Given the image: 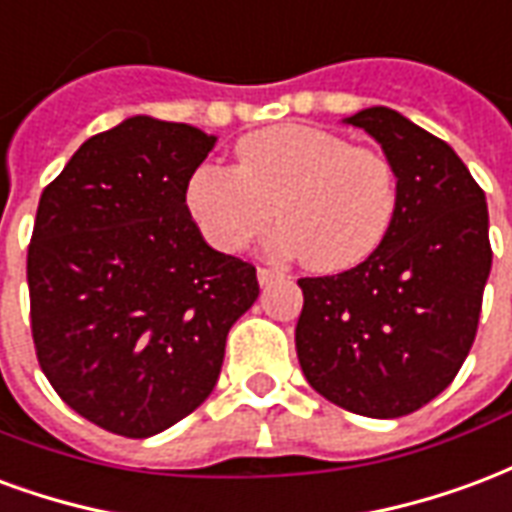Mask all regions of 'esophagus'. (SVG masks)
Listing matches in <instances>:
<instances>
[{
	"instance_id": "34e87169",
	"label": "esophagus",
	"mask_w": 512,
	"mask_h": 512,
	"mask_svg": "<svg viewBox=\"0 0 512 512\" xmlns=\"http://www.w3.org/2000/svg\"><path fill=\"white\" fill-rule=\"evenodd\" d=\"M256 275H259L261 286H272V283L281 281L283 278L281 270H270V267H259V272H256Z\"/></svg>"
}]
</instances>
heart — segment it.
Instances as JSON below:
<instances>
[{
	"label": "heart",
	"mask_w": 512,
	"mask_h": 512,
	"mask_svg": "<svg viewBox=\"0 0 512 512\" xmlns=\"http://www.w3.org/2000/svg\"><path fill=\"white\" fill-rule=\"evenodd\" d=\"M237 163H201L185 204L220 251H242L270 229L275 245L316 272L349 270L382 245L398 207L390 160L371 147L305 125H278L237 141Z\"/></svg>",
	"instance_id": "b5f03b06"
}]
</instances>
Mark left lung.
Wrapping results in <instances>:
<instances>
[{"label":"left lung","instance_id":"obj_1","mask_svg":"<svg viewBox=\"0 0 512 512\" xmlns=\"http://www.w3.org/2000/svg\"><path fill=\"white\" fill-rule=\"evenodd\" d=\"M382 144L398 207L357 267L300 278L294 343L308 384L346 412L404 417L453 382L491 272L486 193L450 144L387 106L343 119Z\"/></svg>","mask_w":512,"mask_h":512}]
</instances>
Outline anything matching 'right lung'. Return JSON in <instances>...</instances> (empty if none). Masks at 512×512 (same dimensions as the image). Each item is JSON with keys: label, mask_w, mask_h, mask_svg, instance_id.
Returning <instances> with one entry per match:
<instances>
[{"label": "right lung", "mask_w": 512, "mask_h": 512, "mask_svg": "<svg viewBox=\"0 0 512 512\" xmlns=\"http://www.w3.org/2000/svg\"><path fill=\"white\" fill-rule=\"evenodd\" d=\"M215 136L130 117L87 138L37 204L26 256L37 363L70 409L147 439L207 401L256 267L210 248L185 185Z\"/></svg>", "instance_id": "add662e5"}]
</instances>
